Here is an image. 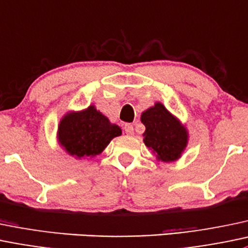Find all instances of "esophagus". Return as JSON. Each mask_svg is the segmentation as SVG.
Masks as SVG:
<instances>
[{
	"instance_id": "esophagus-1",
	"label": "esophagus",
	"mask_w": 248,
	"mask_h": 248,
	"mask_svg": "<svg viewBox=\"0 0 248 248\" xmlns=\"http://www.w3.org/2000/svg\"><path fill=\"white\" fill-rule=\"evenodd\" d=\"M124 132H126V134H128V135L134 134V128H133V126L131 124H124Z\"/></svg>"
}]
</instances>
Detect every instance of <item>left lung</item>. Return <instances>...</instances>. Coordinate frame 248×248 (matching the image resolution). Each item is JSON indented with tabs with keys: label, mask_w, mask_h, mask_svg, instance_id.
Returning <instances> with one entry per match:
<instances>
[{
	"label": "left lung",
	"mask_w": 248,
	"mask_h": 248,
	"mask_svg": "<svg viewBox=\"0 0 248 248\" xmlns=\"http://www.w3.org/2000/svg\"><path fill=\"white\" fill-rule=\"evenodd\" d=\"M146 131L144 142L158 160L174 161L181 157L187 144V132L161 103L157 102L141 114Z\"/></svg>",
	"instance_id": "obj_1"
}]
</instances>
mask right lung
<instances>
[{"label": "right lung", "mask_w": 248, "mask_h": 248, "mask_svg": "<svg viewBox=\"0 0 248 248\" xmlns=\"http://www.w3.org/2000/svg\"><path fill=\"white\" fill-rule=\"evenodd\" d=\"M121 133L119 126L110 124L108 117L90 106L62 117L58 127V139L70 155L80 159L100 155L110 140Z\"/></svg>", "instance_id": "obj_1"}]
</instances>
